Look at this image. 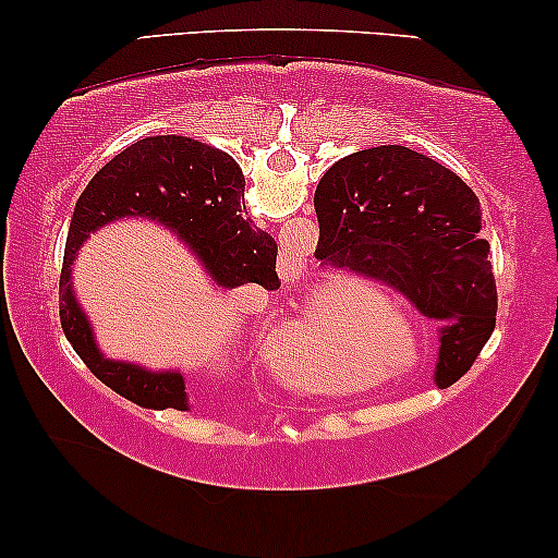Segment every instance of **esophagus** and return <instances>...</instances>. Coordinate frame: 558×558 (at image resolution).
Listing matches in <instances>:
<instances>
[{"label": "esophagus", "mask_w": 558, "mask_h": 558, "mask_svg": "<svg viewBox=\"0 0 558 558\" xmlns=\"http://www.w3.org/2000/svg\"><path fill=\"white\" fill-rule=\"evenodd\" d=\"M292 269H294V264H292ZM289 277H292V274H289Z\"/></svg>", "instance_id": "obj_1"}]
</instances>
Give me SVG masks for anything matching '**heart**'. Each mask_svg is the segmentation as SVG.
<instances>
[{
	"label": "heart",
	"instance_id": "obj_1",
	"mask_svg": "<svg viewBox=\"0 0 558 558\" xmlns=\"http://www.w3.org/2000/svg\"><path fill=\"white\" fill-rule=\"evenodd\" d=\"M380 302L384 300L378 294L363 292V289L338 294L325 310H319L310 319V325L304 327L300 340H296V348H300V353H307L317 357V361L348 355V350L357 335L378 327L376 323H371L365 328L362 325L368 323L371 317H376V312H380ZM361 326L363 331L360 330ZM365 384H368V378L363 373H348L345 378H340L338 388H361Z\"/></svg>",
	"mask_w": 558,
	"mask_h": 558
}]
</instances>
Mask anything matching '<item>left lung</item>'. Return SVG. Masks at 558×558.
<instances>
[{
    "instance_id": "8db88e82",
    "label": "left lung",
    "mask_w": 558,
    "mask_h": 558,
    "mask_svg": "<svg viewBox=\"0 0 558 558\" xmlns=\"http://www.w3.org/2000/svg\"><path fill=\"white\" fill-rule=\"evenodd\" d=\"M315 254L376 279L439 323L437 384L460 380L490 340L498 292L483 210L445 165L399 144L342 157L315 193Z\"/></svg>"
}]
</instances>
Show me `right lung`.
Masks as SVG:
<instances>
[{"label": "right lung", "instance_id": "add662e5", "mask_svg": "<svg viewBox=\"0 0 558 558\" xmlns=\"http://www.w3.org/2000/svg\"><path fill=\"white\" fill-rule=\"evenodd\" d=\"M241 167L226 151L187 136H147L119 151L94 174L73 208L60 274V325L94 376L144 409H187L180 373H151L109 361L71 287V266L81 243L111 220L140 216L178 231L220 287L279 289L277 243L243 218Z\"/></svg>", "mask_w": 558, "mask_h": 558}]
</instances>
